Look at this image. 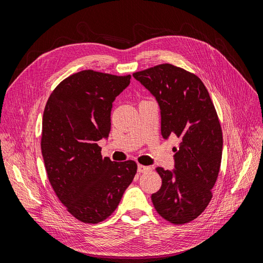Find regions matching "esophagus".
Here are the masks:
<instances>
[{"label":"esophagus","instance_id":"1","mask_svg":"<svg viewBox=\"0 0 263 263\" xmlns=\"http://www.w3.org/2000/svg\"><path fill=\"white\" fill-rule=\"evenodd\" d=\"M150 170H151V166L138 164V172L139 173H146V172H149Z\"/></svg>","mask_w":263,"mask_h":263}]
</instances>
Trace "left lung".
I'll return each instance as SVG.
<instances>
[{
    "label": "left lung",
    "mask_w": 263,
    "mask_h": 263,
    "mask_svg": "<svg viewBox=\"0 0 263 263\" xmlns=\"http://www.w3.org/2000/svg\"><path fill=\"white\" fill-rule=\"evenodd\" d=\"M133 77L158 102L162 137L180 141L174 169L156 168L162 184L151 201L165 220L185 224L208 208L218 177L222 134L216 109L201 79L182 68L163 63Z\"/></svg>",
    "instance_id": "obj_1"
}]
</instances>
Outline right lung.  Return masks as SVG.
<instances>
[{
    "label": "right lung",
    "mask_w": 263,
    "mask_h": 263,
    "mask_svg": "<svg viewBox=\"0 0 263 263\" xmlns=\"http://www.w3.org/2000/svg\"><path fill=\"white\" fill-rule=\"evenodd\" d=\"M130 76L83 70L52 91L43 116L42 154L50 184L77 219L98 224L118 206L133 182V160L102 158L98 141L110 132V110Z\"/></svg>",
    "instance_id": "right-lung-1"
}]
</instances>
